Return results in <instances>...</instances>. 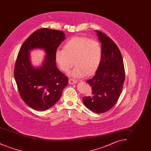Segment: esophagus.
<instances>
[{"mask_svg": "<svg viewBox=\"0 0 151 151\" xmlns=\"http://www.w3.org/2000/svg\"><path fill=\"white\" fill-rule=\"evenodd\" d=\"M68 82H69V84H75V83H76V80H74V79H69V81H68Z\"/></svg>", "mask_w": 151, "mask_h": 151, "instance_id": "34e87169", "label": "esophagus"}]
</instances>
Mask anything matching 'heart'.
Returning a JSON list of instances; mask_svg holds the SVG:
<instances>
[{"instance_id": "b5f03b06", "label": "heart", "mask_w": 151, "mask_h": 151, "mask_svg": "<svg viewBox=\"0 0 151 151\" xmlns=\"http://www.w3.org/2000/svg\"><path fill=\"white\" fill-rule=\"evenodd\" d=\"M102 56L100 43L86 37H73L65 43L64 49L55 52L56 62L63 72H68L75 62L76 67L71 73L74 78L94 73L100 66Z\"/></svg>"}]
</instances>
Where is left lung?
I'll return each instance as SVG.
<instances>
[{
    "label": "left lung",
    "mask_w": 151,
    "mask_h": 151,
    "mask_svg": "<svg viewBox=\"0 0 151 151\" xmlns=\"http://www.w3.org/2000/svg\"><path fill=\"white\" fill-rule=\"evenodd\" d=\"M101 42L102 56L93 78L86 80L92 92L83 97L86 108L96 113L108 111L118 100L125 79L122 55L114 42L105 33L96 30Z\"/></svg>",
    "instance_id": "left-lung-1"
}]
</instances>
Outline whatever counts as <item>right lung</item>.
Returning <instances> with one entry per match:
<instances>
[{"label":"right lung","instance_id":"right-lung-1","mask_svg":"<svg viewBox=\"0 0 151 151\" xmlns=\"http://www.w3.org/2000/svg\"><path fill=\"white\" fill-rule=\"evenodd\" d=\"M60 30L42 28L33 32L22 45L16 58L14 77L22 100L29 107L43 111L52 107L61 97L68 79L58 69L55 52L64 41ZM43 48L47 52L43 64L35 68L29 61V50Z\"/></svg>","mask_w":151,"mask_h":151}]
</instances>
